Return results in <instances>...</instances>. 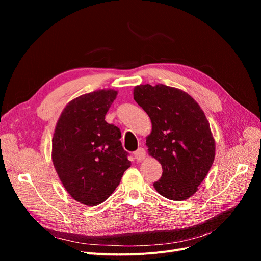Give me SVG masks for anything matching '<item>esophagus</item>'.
Here are the masks:
<instances>
[{"label":"esophagus","mask_w":261,"mask_h":261,"mask_svg":"<svg viewBox=\"0 0 261 261\" xmlns=\"http://www.w3.org/2000/svg\"><path fill=\"white\" fill-rule=\"evenodd\" d=\"M133 155L136 159V161H142L146 156L145 149L144 148H139L138 150H136V151L133 152Z\"/></svg>","instance_id":"34e87169"}]
</instances>
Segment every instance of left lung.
I'll return each instance as SVG.
<instances>
[{
    "label": "left lung",
    "mask_w": 261,
    "mask_h": 261,
    "mask_svg": "<svg viewBox=\"0 0 261 261\" xmlns=\"http://www.w3.org/2000/svg\"><path fill=\"white\" fill-rule=\"evenodd\" d=\"M133 94L152 122L146 145L163 169L161 179L153 183L155 190L169 200L188 199L215 159V141L206 116L191 96L171 87L141 85Z\"/></svg>",
    "instance_id": "1"
}]
</instances>
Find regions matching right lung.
Listing matches in <instances>:
<instances>
[{
  "instance_id": "obj_1",
  "label": "right lung",
  "mask_w": 261,
  "mask_h": 261,
  "mask_svg": "<svg viewBox=\"0 0 261 261\" xmlns=\"http://www.w3.org/2000/svg\"><path fill=\"white\" fill-rule=\"evenodd\" d=\"M117 92L81 95L61 113L53 138L55 169L76 201L94 206L106 201L131 165L120 130L105 120Z\"/></svg>"
}]
</instances>
